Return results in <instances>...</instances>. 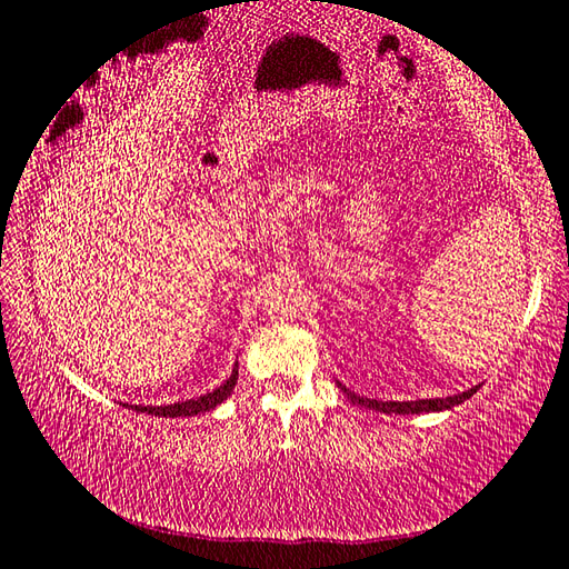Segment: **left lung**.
<instances>
[{
    "label": "left lung",
    "instance_id": "obj_1",
    "mask_svg": "<svg viewBox=\"0 0 569 569\" xmlns=\"http://www.w3.org/2000/svg\"><path fill=\"white\" fill-rule=\"evenodd\" d=\"M338 388L346 392V396L358 402L360 408H370L378 412H388V416H418V412H438V410H448L456 408L460 402L468 400L470 396L480 390V386H472L470 390L458 392V396H448V398H426V400H373V398H363L358 392L348 390L343 383H338Z\"/></svg>",
    "mask_w": 569,
    "mask_h": 569
}]
</instances>
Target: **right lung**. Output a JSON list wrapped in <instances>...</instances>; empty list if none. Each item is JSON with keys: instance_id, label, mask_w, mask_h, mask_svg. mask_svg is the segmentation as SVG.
Listing matches in <instances>:
<instances>
[{"instance_id": "add662e5", "label": "right lung", "mask_w": 569, "mask_h": 569, "mask_svg": "<svg viewBox=\"0 0 569 569\" xmlns=\"http://www.w3.org/2000/svg\"><path fill=\"white\" fill-rule=\"evenodd\" d=\"M236 380H239V363L233 366L231 376L226 383H221L216 390L206 392L201 398H193V400H181V402H173V406H129L131 410L137 412H149V416H159V418H186V416H201V412H209L216 406H221V402L231 396L233 388H236Z\"/></svg>"}]
</instances>
